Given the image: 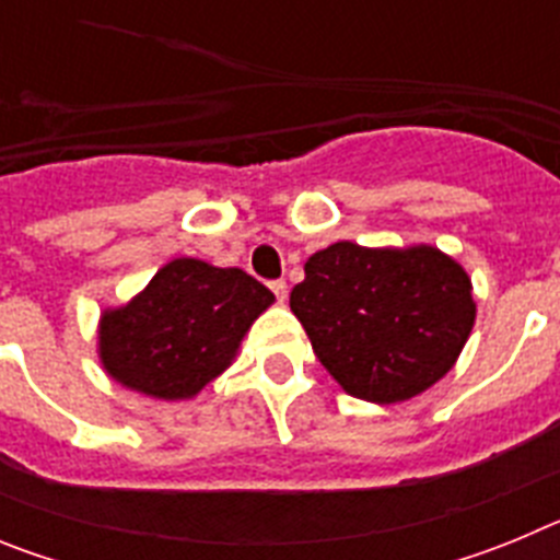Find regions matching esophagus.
I'll list each match as a JSON object with an SVG mask.
<instances>
[{"label":"esophagus","instance_id":"1","mask_svg":"<svg viewBox=\"0 0 560 560\" xmlns=\"http://www.w3.org/2000/svg\"><path fill=\"white\" fill-rule=\"evenodd\" d=\"M271 291H275V296L280 300V303H285V296H289V283H285V280H275V283H271Z\"/></svg>","mask_w":560,"mask_h":560}]
</instances>
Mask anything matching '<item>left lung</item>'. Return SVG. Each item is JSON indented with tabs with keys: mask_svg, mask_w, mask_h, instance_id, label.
Segmentation results:
<instances>
[{
	"mask_svg": "<svg viewBox=\"0 0 560 560\" xmlns=\"http://www.w3.org/2000/svg\"><path fill=\"white\" fill-rule=\"evenodd\" d=\"M291 311L336 384L381 407L434 387L477 319L471 277L432 244L336 241L305 260Z\"/></svg>",
	"mask_w": 560,
	"mask_h": 560,
	"instance_id": "left-lung-1",
	"label": "left lung"
}]
</instances>
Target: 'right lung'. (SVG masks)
<instances>
[{
    "instance_id": "right-lung-1",
    "label": "right lung",
    "mask_w": 560,
    "mask_h": 560,
    "mask_svg": "<svg viewBox=\"0 0 560 560\" xmlns=\"http://www.w3.org/2000/svg\"><path fill=\"white\" fill-rule=\"evenodd\" d=\"M275 294L241 269L173 257L117 308H103L97 359L112 381L156 400L196 398L237 359Z\"/></svg>"
}]
</instances>
